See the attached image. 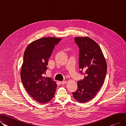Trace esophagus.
Instances as JSON below:
<instances>
[{
    "instance_id": "esophagus-1",
    "label": "esophagus",
    "mask_w": 126,
    "mask_h": 126,
    "mask_svg": "<svg viewBox=\"0 0 126 126\" xmlns=\"http://www.w3.org/2000/svg\"><path fill=\"white\" fill-rule=\"evenodd\" d=\"M66 81H60V83L61 85H64V84H65V83H66Z\"/></svg>"
}]
</instances>
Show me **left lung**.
I'll list each match as a JSON object with an SVG mask.
<instances>
[{
    "instance_id": "8db88e82",
    "label": "left lung",
    "mask_w": 126,
    "mask_h": 126,
    "mask_svg": "<svg viewBox=\"0 0 126 126\" xmlns=\"http://www.w3.org/2000/svg\"><path fill=\"white\" fill-rule=\"evenodd\" d=\"M74 40L79 48L80 72L85 75L78 81V89L72 94L78 101L85 103L93 99L102 86L107 64L101 49L94 40L86 36L75 37Z\"/></svg>"
}]
</instances>
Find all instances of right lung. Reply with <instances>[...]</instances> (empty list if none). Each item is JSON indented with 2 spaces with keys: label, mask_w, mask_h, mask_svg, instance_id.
Returning <instances> with one entry per match:
<instances>
[{
  "label": "right lung",
  "mask_w": 126,
  "mask_h": 126,
  "mask_svg": "<svg viewBox=\"0 0 126 126\" xmlns=\"http://www.w3.org/2000/svg\"><path fill=\"white\" fill-rule=\"evenodd\" d=\"M62 38L43 37L32 42L25 49L21 71L23 86L36 101L47 103L54 97L56 82L51 78L44 77L48 60L55 45Z\"/></svg>",
  "instance_id": "obj_1"
}]
</instances>
